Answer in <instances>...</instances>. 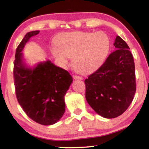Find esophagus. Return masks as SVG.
<instances>
[{"label":"esophagus","mask_w":149,"mask_h":149,"mask_svg":"<svg viewBox=\"0 0 149 149\" xmlns=\"http://www.w3.org/2000/svg\"><path fill=\"white\" fill-rule=\"evenodd\" d=\"M73 79H79V80H82L83 78L80 76H78V75H74L73 76Z\"/></svg>","instance_id":"34e87169"}]
</instances>
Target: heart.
<instances>
[{
	"label": "heart",
	"instance_id": "obj_1",
	"mask_svg": "<svg viewBox=\"0 0 149 149\" xmlns=\"http://www.w3.org/2000/svg\"><path fill=\"white\" fill-rule=\"evenodd\" d=\"M58 47L52 49L55 58L66 64L72 57L73 67L78 72L87 73L97 68L107 58L111 42L103 32H73L60 34L57 38Z\"/></svg>",
	"mask_w": 149,
	"mask_h": 149
}]
</instances>
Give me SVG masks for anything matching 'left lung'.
Returning <instances> with one entry per match:
<instances>
[{"mask_svg": "<svg viewBox=\"0 0 149 149\" xmlns=\"http://www.w3.org/2000/svg\"><path fill=\"white\" fill-rule=\"evenodd\" d=\"M115 51L104 64L85 80V97L102 117H119L130 107L136 90L135 65L127 44L119 36Z\"/></svg>", "mask_w": 149, "mask_h": 149, "instance_id": "1", "label": "left lung"}]
</instances>
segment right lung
I'll return each instance as SVG.
<instances>
[{
    "label": "right lung",
    "mask_w": 149,
    "mask_h": 149,
    "mask_svg": "<svg viewBox=\"0 0 149 149\" xmlns=\"http://www.w3.org/2000/svg\"><path fill=\"white\" fill-rule=\"evenodd\" d=\"M39 30L28 32L16 49L13 66L14 85L17 101L30 119L44 125L58 122L65 112L64 95L72 81L68 71L49 60L33 68L23 62L22 50Z\"/></svg>",
    "instance_id": "right-lung-1"
}]
</instances>
